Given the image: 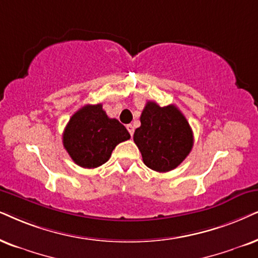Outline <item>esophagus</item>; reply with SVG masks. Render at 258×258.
<instances>
[{"instance_id": "1", "label": "esophagus", "mask_w": 258, "mask_h": 258, "mask_svg": "<svg viewBox=\"0 0 258 258\" xmlns=\"http://www.w3.org/2000/svg\"><path fill=\"white\" fill-rule=\"evenodd\" d=\"M126 127H127V131L130 132V135L133 136V133H135V126H133V125H131V123H130V125H127Z\"/></svg>"}]
</instances>
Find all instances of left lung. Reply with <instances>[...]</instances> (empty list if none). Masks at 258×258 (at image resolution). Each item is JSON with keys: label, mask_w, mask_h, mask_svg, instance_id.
Segmentation results:
<instances>
[{"label": "left lung", "mask_w": 258, "mask_h": 258, "mask_svg": "<svg viewBox=\"0 0 258 258\" xmlns=\"http://www.w3.org/2000/svg\"><path fill=\"white\" fill-rule=\"evenodd\" d=\"M140 127L133 140L146 167L167 172L181 164L191 151L193 131L181 110L174 105L161 107L148 101L140 115Z\"/></svg>", "instance_id": "obj_1"}]
</instances>
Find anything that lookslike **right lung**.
<instances>
[{
    "mask_svg": "<svg viewBox=\"0 0 258 258\" xmlns=\"http://www.w3.org/2000/svg\"><path fill=\"white\" fill-rule=\"evenodd\" d=\"M131 138L126 127L108 118L102 105H86L71 116L63 145L77 165L94 169L108 161L119 143Z\"/></svg>",
    "mask_w": 258,
    "mask_h": 258,
    "instance_id": "add662e5",
    "label": "right lung"
}]
</instances>
